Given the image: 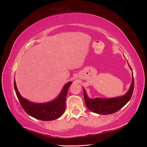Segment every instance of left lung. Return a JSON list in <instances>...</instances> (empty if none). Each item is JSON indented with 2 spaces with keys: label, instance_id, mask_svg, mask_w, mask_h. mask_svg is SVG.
Returning <instances> with one entry per match:
<instances>
[{
  "label": "left lung",
  "instance_id": "obj_1",
  "mask_svg": "<svg viewBox=\"0 0 147 147\" xmlns=\"http://www.w3.org/2000/svg\"><path fill=\"white\" fill-rule=\"evenodd\" d=\"M134 88V76L132 77L131 86L126 94L113 98H96L93 99L89 98L87 96L86 92L84 89V97L85 103L89 110L94 113L102 115H108L118 111L119 109L127 104L130 100L132 95Z\"/></svg>",
  "mask_w": 147,
  "mask_h": 147
}]
</instances>
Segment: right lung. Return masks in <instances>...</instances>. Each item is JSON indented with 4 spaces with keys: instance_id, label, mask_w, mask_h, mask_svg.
Returning <instances> with one entry per match:
<instances>
[{
    "instance_id": "right-lung-1",
    "label": "right lung",
    "mask_w": 147,
    "mask_h": 147,
    "mask_svg": "<svg viewBox=\"0 0 147 147\" xmlns=\"http://www.w3.org/2000/svg\"><path fill=\"white\" fill-rule=\"evenodd\" d=\"M71 83V82H69L64 86L63 90L56 99L44 104L33 103L22 97L17 90L15 79L14 88L19 102L25 112L37 119L47 121L58 119L63 114L65 109L67 93Z\"/></svg>"
}]
</instances>
